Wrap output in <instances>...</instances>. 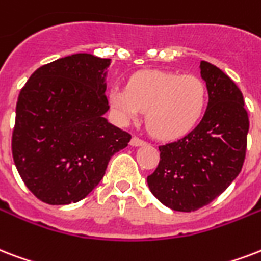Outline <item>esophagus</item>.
<instances>
[{"instance_id": "obj_1", "label": "esophagus", "mask_w": 261, "mask_h": 261, "mask_svg": "<svg viewBox=\"0 0 261 261\" xmlns=\"http://www.w3.org/2000/svg\"><path fill=\"white\" fill-rule=\"evenodd\" d=\"M146 142H145L144 139L138 138V137H133L130 141V145L131 146H142V145H145Z\"/></svg>"}]
</instances>
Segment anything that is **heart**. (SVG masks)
Returning <instances> with one entry per match:
<instances>
[{
    "label": "heart",
    "mask_w": 261,
    "mask_h": 261,
    "mask_svg": "<svg viewBox=\"0 0 261 261\" xmlns=\"http://www.w3.org/2000/svg\"><path fill=\"white\" fill-rule=\"evenodd\" d=\"M109 102L120 122L135 120L145 111V123L153 135L174 139L188 134L200 122L208 90L196 75L145 71L133 75L126 89L112 87Z\"/></svg>",
    "instance_id": "b5f03b06"
}]
</instances>
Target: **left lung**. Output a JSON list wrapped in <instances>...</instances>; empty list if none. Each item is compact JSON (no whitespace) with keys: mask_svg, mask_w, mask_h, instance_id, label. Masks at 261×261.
<instances>
[{"mask_svg":"<svg viewBox=\"0 0 261 261\" xmlns=\"http://www.w3.org/2000/svg\"><path fill=\"white\" fill-rule=\"evenodd\" d=\"M208 90L201 122L184 138L159 146L160 163L148 176L159 201L179 212H192L220 196L241 172L249 119L241 90L208 61L200 63Z\"/></svg>","mask_w":261,"mask_h":261,"instance_id":"8db88e82","label":"left lung"}]
</instances>
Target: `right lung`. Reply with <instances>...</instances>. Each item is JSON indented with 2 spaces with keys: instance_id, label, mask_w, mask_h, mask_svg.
<instances>
[{
  "instance_id": "add662e5",
  "label": "right lung",
  "mask_w": 261,
  "mask_h": 261,
  "mask_svg": "<svg viewBox=\"0 0 261 261\" xmlns=\"http://www.w3.org/2000/svg\"><path fill=\"white\" fill-rule=\"evenodd\" d=\"M111 59L76 53L42 65L16 104L12 154L25 186L41 201H81L104 178L111 157L131 135L104 117Z\"/></svg>"
}]
</instances>
